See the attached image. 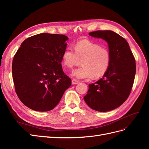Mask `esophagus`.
<instances>
[{
	"mask_svg": "<svg viewBox=\"0 0 149 149\" xmlns=\"http://www.w3.org/2000/svg\"><path fill=\"white\" fill-rule=\"evenodd\" d=\"M79 83V81H78V80H76L75 79H72V84H78Z\"/></svg>",
	"mask_w": 149,
	"mask_h": 149,
	"instance_id": "1",
	"label": "esophagus"
}]
</instances>
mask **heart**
Segmentation results:
<instances>
[{
  "label": "heart",
  "instance_id": "heart-1",
  "mask_svg": "<svg viewBox=\"0 0 149 149\" xmlns=\"http://www.w3.org/2000/svg\"><path fill=\"white\" fill-rule=\"evenodd\" d=\"M82 67L74 70L72 75L79 79L100 78L104 75L111 65V53L106 47L89 40L76 43L74 48L67 47L62 54V63L71 69L80 64Z\"/></svg>",
  "mask_w": 149,
  "mask_h": 149
}]
</instances>
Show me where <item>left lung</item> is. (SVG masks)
I'll return each mask as SVG.
<instances>
[{
  "instance_id": "left-lung-1",
  "label": "left lung",
  "mask_w": 149,
  "mask_h": 149,
  "mask_svg": "<svg viewBox=\"0 0 149 149\" xmlns=\"http://www.w3.org/2000/svg\"><path fill=\"white\" fill-rule=\"evenodd\" d=\"M89 35L107 42L111 61L103 77L89 84L84 100L95 111H112L123 104L130 95L136 71V60L127 42L119 34L111 30H97Z\"/></svg>"
}]
</instances>
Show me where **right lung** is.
I'll return each mask as SVG.
<instances>
[{"label": "right lung", "mask_w": 149, "mask_h": 149, "mask_svg": "<svg viewBox=\"0 0 149 149\" xmlns=\"http://www.w3.org/2000/svg\"><path fill=\"white\" fill-rule=\"evenodd\" d=\"M68 39L64 35H35L25 40L14 55L12 70L15 92L30 109H53L70 87L71 79L61 63Z\"/></svg>", "instance_id": "add662e5"}]
</instances>
